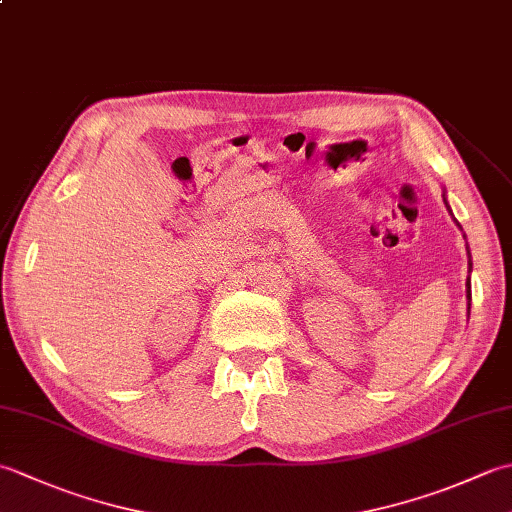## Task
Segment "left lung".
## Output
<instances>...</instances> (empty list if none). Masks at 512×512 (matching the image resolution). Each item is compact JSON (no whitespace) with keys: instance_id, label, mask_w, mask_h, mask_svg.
I'll return each instance as SVG.
<instances>
[{"instance_id":"obj_1","label":"left lung","mask_w":512,"mask_h":512,"mask_svg":"<svg viewBox=\"0 0 512 512\" xmlns=\"http://www.w3.org/2000/svg\"><path fill=\"white\" fill-rule=\"evenodd\" d=\"M447 209H449V204H447ZM458 224V222H455ZM460 226V224H458ZM460 231H462V226H460ZM466 239V237H464ZM471 268H473V264H471V253H469V273H471ZM466 299H469V312H471V277L466 279Z\"/></svg>"}]
</instances>
